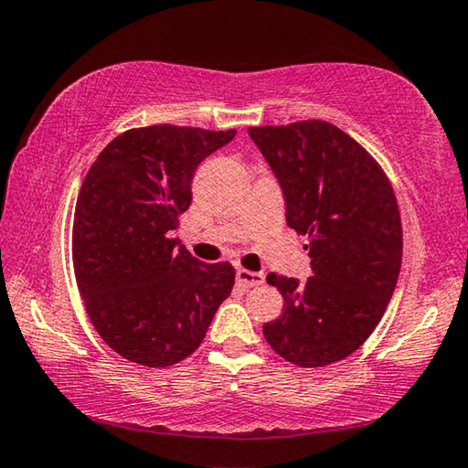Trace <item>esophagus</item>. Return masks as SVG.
I'll return each mask as SVG.
<instances>
[{"label":"esophagus","mask_w":468,"mask_h":468,"mask_svg":"<svg viewBox=\"0 0 468 468\" xmlns=\"http://www.w3.org/2000/svg\"><path fill=\"white\" fill-rule=\"evenodd\" d=\"M263 280H266V276H263L261 271H250V270H243V268L237 270V282H239L245 288L260 286V284H263Z\"/></svg>","instance_id":"34e87169"}]
</instances>
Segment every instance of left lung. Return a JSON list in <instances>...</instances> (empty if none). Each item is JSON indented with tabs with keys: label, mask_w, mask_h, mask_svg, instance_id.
Returning a JSON list of instances; mask_svg holds the SVG:
<instances>
[{
	"label": "left lung",
	"mask_w": 468,
	"mask_h": 468,
	"mask_svg": "<svg viewBox=\"0 0 468 468\" xmlns=\"http://www.w3.org/2000/svg\"><path fill=\"white\" fill-rule=\"evenodd\" d=\"M274 172L286 223L309 235L313 276L270 274L284 311L263 325L271 350L303 368L358 350L387 311L401 270L403 233L385 172L350 134L323 121L250 126Z\"/></svg>",
	"instance_id": "left-lung-1"
}]
</instances>
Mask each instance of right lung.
I'll use <instances>...</instances> for the list:
<instances>
[{"label":"right lung","mask_w":468,"mask_h":468,"mask_svg":"<svg viewBox=\"0 0 468 468\" xmlns=\"http://www.w3.org/2000/svg\"><path fill=\"white\" fill-rule=\"evenodd\" d=\"M233 137L174 124L126 131L81 184L75 280L93 327L126 360L164 368L188 358L231 294V263L192 258L169 231L190 207L197 167Z\"/></svg>","instance_id":"right-lung-1"}]
</instances>
